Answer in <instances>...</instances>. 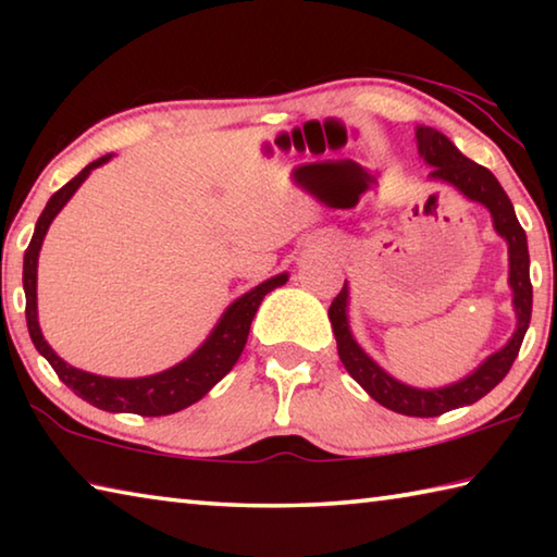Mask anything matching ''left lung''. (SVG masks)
Segmentation results:
<instances>
[{"mask_svg": "<svg viewBox=\"0 0 557 557\" xmlns=\"http://www.w3.org/2000/svg\"><path fill=\"white\" fill-rule=\"evenodd\" d=\"M414 137H418L420 154L425 157L428 164L435 166L430 176L459 188L467 199L484 203L494 215V228L498 231V235L506 238L508 260H511V275H508V282H511L513 307L518 314L516 334L502 351L488 356L486 361L479 366L474 373L467 375L465 381L437 391H420L391 379V375L379 369V366L361 351V346L354 342L346 322V285L334 297L332 307H329V319H332L338 358H342L344 369L351 373V379L361 385L375 403H381L383 408H388L393 412L410 414V418H437V414L461 408V405L482 400L488 391H494L496 385L506 379V373L511 371L518 351H521L525 329L531 324L533 285L531 275H528L531 260H528L525 231L521 228V223H518L513 203L506 196L502 184L496 182V176L488 172L486 166L467 159L437 129L418 127Z\"/></svg>", "mask_w": 557, "mask_h": 557, "instance_id": "8db88e82", "label": "left lung"}]
</instances>
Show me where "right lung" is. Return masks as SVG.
<instances>
[{"label": "right lung", "mask_w": 557, "mask_h": 557, "mask_svg": "<svg viewBox=\"0 0 557 557\" xmlns=\"http://www.w3.org/2000/svg\"><path fill=\"white\" fill-rule=\"evenodd\" d=\"M108 162V157H100L96 162L88 164L78 176H73L69 184L61 186L55 191L49 203H46L44 213L39 215L34 228V238L29 248L24 252V292H26V326H29V336L46 361L51 363L55 375L69 385V388L81 395L83 400L96 405L100 410L108 412H135L143 414V418H159V414H172L188 408L196 400H201L206 393H209L215 383H219L225 373H228L235 361H238L245 342H248L250 334V322L256 317L262 297L268 295L280 285H285L287 275H277L268 282H262L256 289H250L248 295H243L238 301H233L228 312L223 314L219 326L213 329L199 351L188 356L174 369L164 373L149 375V379H132V381H120V379H102V375H92L86 371H78L61 361L59 356L51 351V346L44 342L39 319H36V260H39V250L44 243V235L49 231L51 221L55 219L65 201L75 194V188L83 184V178L90 174V169L100 166Z\"/></svg>", "instance_id": "1"}]
</instances>
